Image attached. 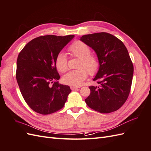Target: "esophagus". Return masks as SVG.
<instances>
[{
	"instance_id": "obj_1",
	"label": "esophagus",
	"mask_w": 151,
	"mask_h": 151,
	"mask_svg": "<svg viewBox=\"0 0 151 151\" xmlns=\"http://www.w3.org/2000/svg\"><path fill=\"white\" fill-rule=\"evenodd\" d=\"M77 88H79V87H77V86H70V89L72 90H74V89H76Z\"/></svg>"
}]
</instances>
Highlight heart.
<instances>
[{
  "instance_id": "heart-1",
  "label": "heart",
  "mask_w": 151,
  "mask_h": 151,
  "mask_svg": "<svg viewBox=\"0 0 151 151\" xmlns=\"http://www.w3.org/2000/svg\"><path fill=\"white\" fill-rule=\"evenodd\" d=\"M72 56L80 58L77 68L78 70H71L63 76V83L72 86H79L88 77V72L91 76L95 75L99 68L98 58L91 55L90 47L85 43L77 40L68 48ZM55 66L58 71L65 72L68 69V62L65 53H59L55 59Z\"/></svg>"
}]
</instances>
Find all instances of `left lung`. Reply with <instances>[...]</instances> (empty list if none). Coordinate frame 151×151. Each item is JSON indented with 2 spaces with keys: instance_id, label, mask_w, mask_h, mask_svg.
Listing matches in <instances>:
<instances>
[{
  "instance_id": "8db88e82",
  "label": "left lung",
  "mask_w": 151,
  "mask_h": 151,
  "mask_svg": "<svg viewBox=\"0 0 151 151\" xmlns=\"http://www.w3.org/2000/svg\"><path fill=\"white\" fill-rule=\"evenodd\" d=\"M80 40L94 50L100 65L93 79L98 86L89 87L87 105L102 113L118 110L129 97L134 74L127 48L121 40L104 32L86 35Z\"/></svg>"
}]
</instances>
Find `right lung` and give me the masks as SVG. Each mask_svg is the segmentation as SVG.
<instances>
[{
	"instance_id": "1",
	"label": "right lung",
	"mask_w": 151,
	"mask_h": 151,
	"mask_svg": "<svg viewBox=\"0 0 151 151\" xmlns=\"http://www.w3.org/2000/svg\"><path fill=\"white\" fill-rule=\"evenodd\" d=\"M74 37L72 35L39 36L27 43L18 55L17 84L25 101L35 112L48 115L64 106L72 91L57 81L60 76L55 59Z\"/></svg>"
}]
</instances>
